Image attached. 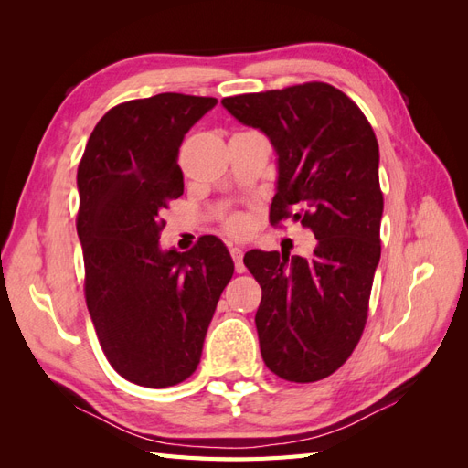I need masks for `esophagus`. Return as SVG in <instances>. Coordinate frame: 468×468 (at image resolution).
<instances>
[{
  "label": "esophagus",
  "instance_id": "esophagus-1",
  "mask_svg": "<svg viewBox=\"0 0 468 468\" xmlns=\"http://www.w3.org/2000/svg\"><path fill=\"white\" fill-rule=\"evenodd\" d=\"M230 256L234 260L236 265V271L238 273H244L246 271V265H244V250L239 246H230Z\"/></svg>",
  "mask_w": 468,
  "mask_h": 468
}]
</instances>
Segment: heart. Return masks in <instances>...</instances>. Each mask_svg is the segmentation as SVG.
<instances>
[{
  "label": "heart",
  "instance_id": "obj_1",
  "mask_svg": "<svg viewBox=\"0 0 468 468\" xmlns=\"http://www.w3.org/2000/svg\"><path fill=\"white\" fill-rule=\"evenodd\" d=\"M229 229L232 230V232H244V229H246V220L242 218V217H230L229 218Z\"/></svg>",
  "mask_w": 468,
  "mask_h": 468
}]
</instances>
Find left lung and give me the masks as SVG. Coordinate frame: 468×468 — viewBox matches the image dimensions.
<instances>
[{
    "mask_svg": "<svg viewBox=\"0 0 468 468\" xmlns=\"http://www.w3.org/2000/svg\"><path fill=\"white\" fill-rule=\"evenodd\" d=\"M224 109L260 129L277 154L269 217L301 220L318 244L310 258L246 253L261 285L256 314L261 357L291 382H314L342 367L361 339L380 260L378 144L369 121L330 83L244 93Z\"/></svg>",
    "mask_w": 468,
    "mask_h": 468,
    "instance_id": "obj_1",
    "label": "left lung"
}]
</instances>
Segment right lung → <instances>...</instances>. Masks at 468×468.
<instances>
[{"label":"right lung","instance_id":"right-lung-1","mask_svg":"<svg viewBox=\"0 0 468 468\" xmlns=\"http://www.w3.org/2000/svg\"><path fill=\"white\" fill-rule=\"evenodd\" d=\"M215 105L183 93L121 103L95 124L78 165L88 310L112 369L140 387L195 373L234 273L217 236L186 253L160 248L162 210L183 195L179 146Z\"/></svg>","mask_w":468,"mask_h":468}]
</instances>
